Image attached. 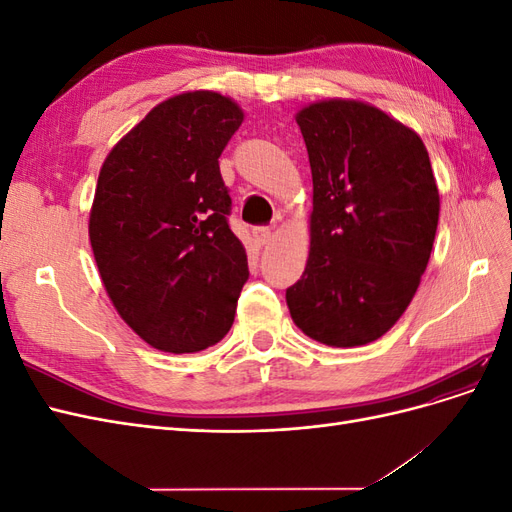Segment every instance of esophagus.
Wrapping results in <instances>:
<instances>
[{
	"label": "esophagus",
	"instance_id": "1",
	"mask_svg": "<svg viewBox=\"0 0 512 512\" xmlns=\"http://www.w3.org/2000/svg\"><path fill=\"white\" fill-rule=\"evenodd\" d=\"M252 235L258 245H267L273 239V230L269 226H258L252 230Z\"/></svg>",
	"mask_w": 512,
	"mask_h": 512
}]
</instances>
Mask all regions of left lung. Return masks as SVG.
Masks as SVG:
<instances>
[{
    "instance_id": "8db88e82",
    "label": "left lung",
    "mask_w": 512,
    "mask_h": 512,
    "mask_svg": "<svg viewBox=\"0 0 512 512\" xmlns=\"http://www.w3.org/2000/svg\"><path fill=\"white\" fill-rule=\"evenodd\" d=\"M309 156L314 209L301 280L286 290L294 324L331 348L376 342L406 312L436 239L440 194L412 128L361 100L294 115Z\"/></svg>"
}]
</instances>
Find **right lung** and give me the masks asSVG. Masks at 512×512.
Masks as SVG:
<instances>
[{"label": "right lung", "instance_id": "add662e5", "mask_svg": "<svg viewBox=\"0 0 512 512\" xmlns=\"http://www.w3.org/2000/svg\"><path fill=\"white\" fill-rule=\"evenodd\" d=\"M243 117L218 91H183L153 106L100 168L91 250L117 314L156 350L200 352L235 322L250 271L226 222L218 158Z\"/></svg>", "mask_w": 512, "mask_h": 512}]
</instances>
